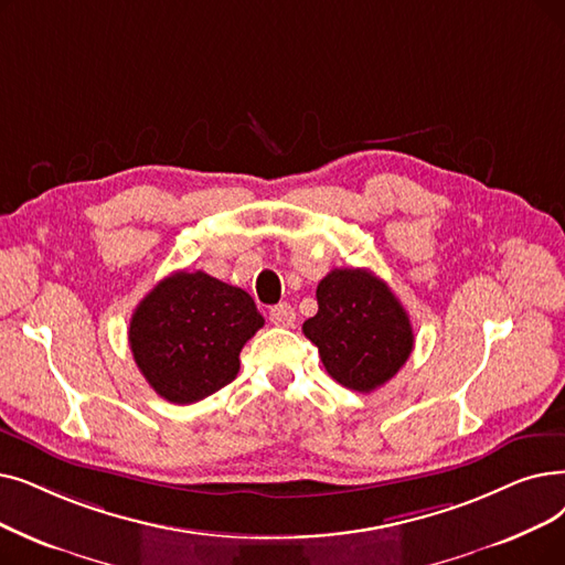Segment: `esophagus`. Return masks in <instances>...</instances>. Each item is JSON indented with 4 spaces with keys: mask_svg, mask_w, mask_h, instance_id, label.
Instances as JSON below:
<instances>
[{
    "mask_svg": "<svg viewBox=\"0 0 565 565\" xmlns=\"http://www.w3.org/2000/svg\"><path fill=\"white\" fill-rule=\"evenodd\" d=\"M269 321H273V326L277 328H290L296 323V309L290 305H277L269 309Z\"/></svg>",
    "mask_w": 565,
    "mask_h": 565,
    "instance_id": "esophagus-1",
    "label": "esophagus"
}]
</instances>
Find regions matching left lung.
<instances>
[{
    "label": "left lung",
    "mask_w": 565,
    "mask_h": 565,
    "mask_svg": "<svg viewBox=\"0 0 565 565\" xmlns=\"http://www.w3.org/2000/svg\"><path fill=\"white\" fill-rule=\"evenodd\" d=\"M318 311L305 321L326 372L343 387L372 392L395 376L413 351L408 313L370 269H332L316 288Z\"/></svg>",
    "instance_id": "1"
}]
</instances>
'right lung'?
Here are the masks:
<instances>
[{
  "label": "right lung",
  "instance_id": "right-lung-1",
  "mask_svg": "<svg viewBox=\"0 0 565 565\" xmlns=\"http://www.w3.org/2000/svg\"><path fill=\"white\" fill-rule=\"evenodd\" d=\"M263 323L247 290L201 269H180L140 300L129 343L140 374L159 397L193 404L237 376L239 351Z\"/></svg>",
  "mask_w": 565,
  "mask_h": 565
}]
</instances>
